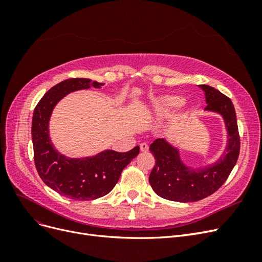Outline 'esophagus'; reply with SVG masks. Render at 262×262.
Wrapping results in <instances>:
<instances>
[{
    "label": "esophagus",
    "mask_w": 262,
    "mask_h": 262,
    "mask_svg": "<svg viewBox=\"0 0 262 262\" xmlns=\"http://www.w3.org/2000/svg\"><path fill=\"white\" fill-rule=\"evenodd\" d=\"M140 149H141V152H147L148 150V145L146 144V143H141L140 144Z\"/></svg>",
    "instance_id": "1"
}]
</instances>
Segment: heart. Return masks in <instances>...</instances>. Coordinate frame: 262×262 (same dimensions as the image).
Instances as JSON below:
<instances>
[{
  "instance_id": "obj_1",
  "label": "heart",
  "mask_w": 262,
  "mask_h": 262,
  "mask_svg": "<svg viewBox=\"0 0 262 262\" xmlns=\"http://www.w3.org/2000/svg\"><path fill=\"white\" fill-rule=\"evenodd\" d=\"M184 104V97L180 95L167 94L161 95L150 99L148 104V112L155 116H167L176 112Z\"/></svg>"
}]
</instances>
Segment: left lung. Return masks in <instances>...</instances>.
<instances>
[{
  "mask_svg": "<svg viewBox=\"0 0 262 262\" xmlns=\"http://www.w3.org/2000/svg\"><path fill=\"white\" fill-rule=\"evenodd\" d=\"M205 95L204 112L223 118L227 132L225 150L219 160L207 166H189L181 160L180 150L161 138L155 140L149 150L155 157V166L148 181L156 194L176 202H194L204 199L224 184L239 155V134L232 100L209 85H199Z\"/></svg>",
  "mask_w": 262,
  "mask_h": 262,
  "instance_id": "8db88e82",
  "label": "left lung"
}]
</instances>
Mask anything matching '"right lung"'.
<instances>
[{
	"mask_svg": "<svg viewBox=\"0 0 262 262\" xmlns=\"http://www.w3.org/2000/svg\"><path fill=\"white\" fill-rule=\"evenodd\" d=\"M102 85L90 78H69L47 92L34 110L31 139L37 171L47 186L73 200H95L109 193L123 168L140 152L136 146L125 153L105 149L94 156L73 158L54 147L49 133L54 107L70 93L91 87L100 89Z\"/></svg>",
	"mask_w": 262,
	"mask_h": 262,
	"instance_id": "obj_1",
	"label": "right lung"
}]
</instances>
